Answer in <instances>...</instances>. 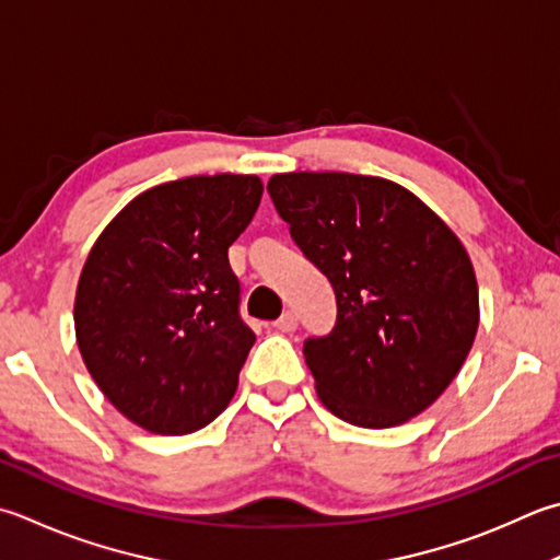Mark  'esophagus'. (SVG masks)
Masks as SVG:
<instances>
[{"instance_id":"34e87169","label":"esophagus","mask_w":560,"mask_h":560,"mask_svg":"<svg viewBox=\"0 0 560 560\" xmlns=\"http://www.w3.org/2000/svg\"><path fill=\"white\" fill-rule=\"evenodd\" d=\"M273 327H277L279 332H295V327H299V317H295V313L287 311L277 323H273Z\"/></svg>"}]
</instances>
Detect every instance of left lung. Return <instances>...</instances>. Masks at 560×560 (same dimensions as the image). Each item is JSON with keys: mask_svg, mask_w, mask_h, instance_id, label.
I'll list each match as a JSON object with an SVG mask.
<instances>
[{"mask_svg": "<svg viewBox=\"0 0 560 560\" xmlns=\"http://www.w3.org/2000/svg\"><path fill=\"white\" fill-rule=\"evenodd\" d=\"M267 189L337 295L335 330L303 347L317 398L366 430L412 420L462 371L478 332V281L464 243L383 177L287 172Z\"/></svg>", "mask_w": 560, "mask_h": 560, "instance_id": "left-lung-1", "label": "left lung"}]
</instances>
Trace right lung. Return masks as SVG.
<instances>
[{
  "mask_svg": "<svg viewBox=\"0 0 560 560\" xmlns=\"http://www.w3.org/2000/svg\"><path fill=\"white\" fill-rule=\"evenodd\" d=\"M257 174L138 194L96 237L77 281L74 335L98 390L133 424L179 436L221 415L255 345L228 247L257 213Z\"/></svg>",
  "mask_w": 560,
  "mask_h": 560,
  "instance_id": "1",
  "label": "right lung"
}]
</instances>
